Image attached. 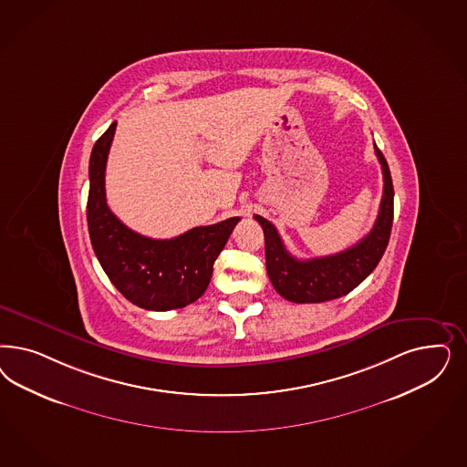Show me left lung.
Instances as JSON below:
<instances>
[{"label": "left lung", "mask_w": 467, "mask_h": 467, "mask_svg": "<svg viewBox=\"0 0 467 467\" xmlns=\"http://www.w3.org/2000/svg\"><path fill=\"white\" fill-rule=\"evenodd\" d=\"M383 171V197L371 232L356 245L331 256L297 259L292 256L273 223L254 216L265 232L266 271L275 290L290 302H325L347 296L377 268L390 241L393 223V183L390 168L375 144Z\"/></svg>", "instance_id": "8db88e82"}]
</instances>
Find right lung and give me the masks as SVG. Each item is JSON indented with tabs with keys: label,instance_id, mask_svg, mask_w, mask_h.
I'll list each match as a JSON object with an SVG mask.
<instances>
[{
	"label": "right lung",
	"instance_id": "1",
	"mask_svg": "<svg viewBox=\"0 0 467 467\" xmlns=\"http://www.w3.org/2000/svg\"><path fill=\"white\" fill-rule=\"evenodd\" d=\"M115 129L117 121L90 152L88 226L94 254L127 301L150 311L185 307L210 285L213 265L241 218L196 226L165 241L144 237L123 225L106 204V160Z\"/></svg>",
	"mask_w": 467,
	"mask_h": 467
}]
</instances>
